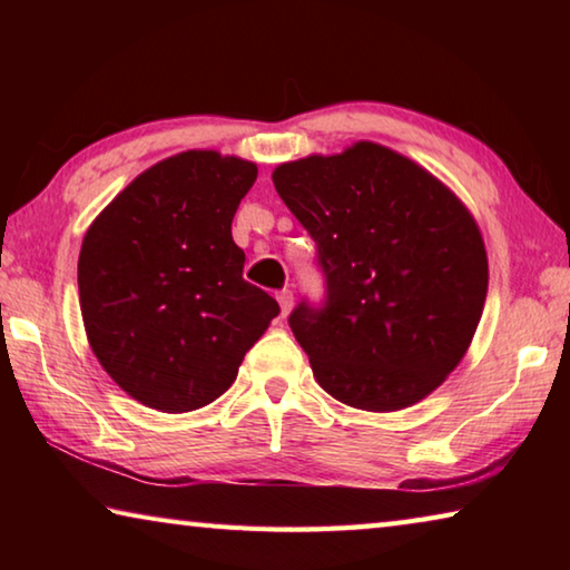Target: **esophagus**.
<instances>
[{"label":"esophagus","instance_id":"obj_1","mask_svg":"<svg viewBox=\"0 0 570 570\" xmlns=\"http://www.w3.org/2000/svg\"><path fill=\"white\" fill-rule=\"evenodd\" d=\"M278 298V306H282V316L288 314V308L294 306V292L292 288H282V292H276Z\"/></svg>","mask_w":570,"mask_h":570}]
</instances>
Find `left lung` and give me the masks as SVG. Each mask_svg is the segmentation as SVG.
Masks as SVG:
<instances>
[{
  "label": "left lung",
  "instance_id": "8db88e82",
  "mask_svg": "<svg viewBox=\"0 0 570 570\" xmlns=\"http://www.w3.org/2000/svg\"><path fill=\"white\" fill-rule=\"evenodd\" d=\"M272 178L314 238L326 284L320 306L288 316L316 382L366 412L428 397L465 356L485 304L475 218L417 163L366 140Z\"/></svg>",
  "mask_w": 570,
  "mask_h": 570
}]
</instances>
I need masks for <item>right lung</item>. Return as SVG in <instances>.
I'll list each match as a JSON object with an SVG mask.
<instances>
[{"label": "right lung", "instance_id": "add662e5", "mask_svg": "<svg viewBox=\"0 0 570 570\" xmlns=\"http://www.w3.org/2000/svg\"><path fill=\"white\" fill-rule=\"evenodd\" d=\"M256 166L186 150L140 173L92 220L77 262L85 332L102 370L146 407L190 412L234 384L278 314L244 282L230 220Z\"/></svg>", "mask_w": 570, "mask_h": 570}]
</instances>
